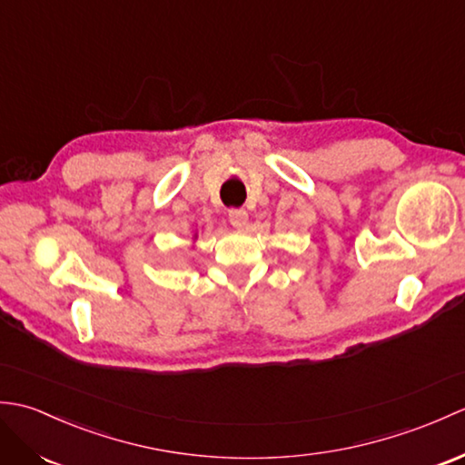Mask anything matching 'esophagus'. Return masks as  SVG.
<instances>
[{"mask_svg":"<svg viewBox=\"0 0 465 465\" xmlns=\"http://www.w3.org/2000/svg\"><path fill=\"white\" fill-rule=\"evenodd\" d=\"M227 220L235 227V230H243L248 225V212L245 210H230L227 213Z\"/></svg>","mask_w":465,"mask_h":465,"instance_id":"34e87169","label":"esophagus"}]
</instances>
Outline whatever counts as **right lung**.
<instances>
[{"label":"right lung","instance_id":"right-lung-1","mask_svg":"<svg viewBox=\"0 0 465 465\" xmlns=\"http://www.w3.org/2000/svg\"><path fill=\"white\" fill-rule=\"evenodd\" d=\"M195 238H197V233H195V235H193V240H195Z\"/></svg>","mask_w":465,"mask_h":465}]
</instances>
